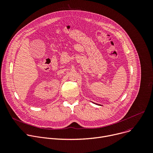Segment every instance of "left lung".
I'll list each match as a JSON object with an SVG mask.
<instances>
[{"mask_svg": "<svg viewBox=\"0 0 153 153\" xmlns=\"http://www.w3.org/2000/svg\"><path fill=\"white\" fill-rule=\"evenodd\" d=\"M96 105H97V104H96Z\"/></svg>", "mask_w": 153, "mask_h": 153, "instance_id": "obj_1", "label": "left lung"}]
</instances>
